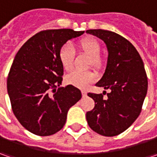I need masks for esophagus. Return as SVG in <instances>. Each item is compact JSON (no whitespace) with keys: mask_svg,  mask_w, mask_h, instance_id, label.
Returning <instances> with one entry per match:
<instances>
[{"mask_svg":"<svg viewBox=\"0 0 157 157\" xmlns=\"http://www.w3.org/2000/svg\"><path fill=\"white\" fill-rule=\"evenodd\" d=\"M81 93H82V95H83L84 97H85V96H86V94H87V93H86V91H84V90H82Z\"/></svg>","mask_w":157,"mask_h":157,"instance_id":"obj_1","label":"esophagus"}]
</instances>
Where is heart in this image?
Masks as SVG:
<instances>
[{
    "label": "heart",
    "mask_w": 157,
    "mask_h": 157,
    "mask_svg": "<svg viewBox=\"0 0 157 157\" xmlns=\"http://www.w3.org/2000/svg\"><path fill=\"white\" fill-rule=\"evenodd\" d=\"M78 47L81 51L86 52L91 57L92 63L94 65L100 64L99 55L100 52V46L97 40L89 37L83 38L78 42ZM58 58L63 69L69 71L72 68L74 51L72 45L70 43L64 44L60 48L58 52ZM95 80L96 75L90 71L75 70L65 76V82L68 85L78 88H86L90 84L94 83Z\"/></svg>",
    "instance_id": "1"
}]
</instances>
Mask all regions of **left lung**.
I'll return each instance as SVG.
<instances>
[{
  "mask_svg": "<svg viewBox=\"0 0 157 157\" xmlns=\"http://www.w3.org/2000/svg\"><path fill=\"white\" fill-rule=\"evenodd\" d=\"M102 39L107 47L108 57L105 73L97 86L111 90L103 94L88 93L96 103L86 113L89 127L104 136H115L127 130L142 111L148 91V78L139 52L128 40L105 29H88Z\"/></svg>",
  "mask_w": 157,
  "mask_h": 157,
  "instance_id": "left-lung-1",
  "label": "left lung"
}]
</instances>
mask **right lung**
Instances as JSON below:
<instances>
[{
    "label": "right lung",
    "mask_w": 157,
    "mask_h": 157,
    "mask_svg": "<svg viewBox=\"0 0 157 157\" xmlns=\"http://www.w3.org/2000/svg\"><path fill=\"white\" fill-rule=\"evenodd\" d=\"M82 34L71 29L42 30L15 55L7 79L8 94L15 116L32 134L48 136L62 129L70 107L81 99L80 90L73 86L57 87L63 75L59 50Z\"/></svg>",
    "instance_id": "1"
}]
</instances>
